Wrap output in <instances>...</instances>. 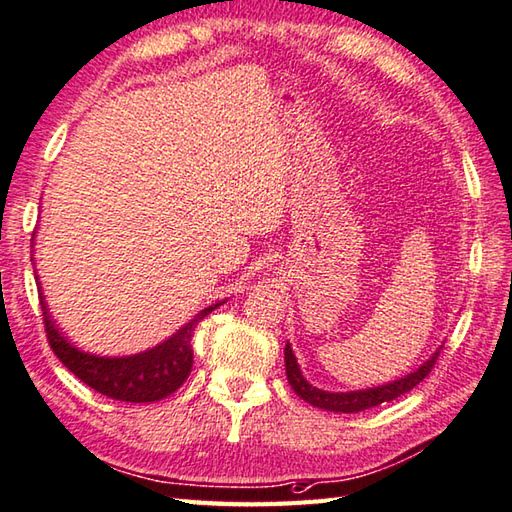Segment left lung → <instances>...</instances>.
<instances>
[{
    "instance_id": "1",
    "label": "left lung",
    "mask_w": 512,
    "mask_h": 512,
    "mask_svg": "<svg viewBox=\"0 0 512 512\" xmlns=\"http://www.w3.org/2000/svg\"><path fill=\"white\" fill-rule=\"evenodd\" d=\"M441 350V347H439ZM439 350L430 356L426 363H421L417 370L401 376L397 381H390V383H383V385H376V388H365V390H354V392H327L316 388L310 381L305 379L301 368H298V361L292 352V347L289 343L285 345V372H287V381L292 385V390L301 397L303 401L310 403L314 408H321V410H330V412H361V410H368L374 406H381V403H388L394 401L401 394L410 392L412 388H417V385L426 379L430 374L432 365H435Z\"/></svg>"
}]
</instances>
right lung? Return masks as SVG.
I'll list each match as a JSON object with an SVG mask.
<instances>
[{
	"label": "right lung",
	"instance_id": "right-lung-1",
	"mask_svg": "<svg viewBox=\"0 0 512 512\" xmlns=\"http://www.w3.org/2000/svg\"><path fill=\"white\" fill-rule=\"evenodd\" d=\"M42 298V316L46 327V339L51 350L55 352L66 368H69L77 379L84 381L95 392L104 397L127 403H151L169 397L176 392L182 383L187 381L194 365V339L196 325L211 314L216 307L225 301L205 307L198 312L189 323L180 327L176 334H171L167 341L131 356H98L77 350L75 345L64 339L57 330L44 296Z\"/></svg>",
	"mask_w": 512,
	"mask_h": 512
}]
</instances>
